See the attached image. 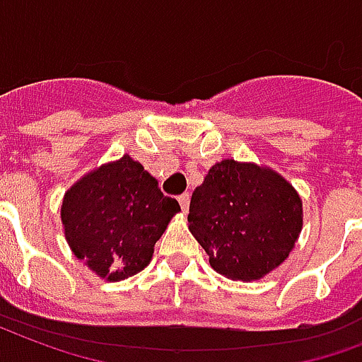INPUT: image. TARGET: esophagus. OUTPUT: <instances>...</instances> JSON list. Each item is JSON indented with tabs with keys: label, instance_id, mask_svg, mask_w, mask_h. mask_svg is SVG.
Masks as SVG:
<instances>
[{
	"label": "esophagus",
	"instance_id": "esophagus-1",
	"mask_svg": "<svg viewBox=\"0 0 362 362\" xmlns=\"http://www.w3.org/2000/svg\"><path fill=\"white\" fill-rule=\"evenodd\" d=\"M179 200V206H181V209H183V213L189 211V204H190V196L189 194H181L177 198Z\"/></svg>",
	"mask_w": 362,
	"mask_h": 362
}]
</instances>
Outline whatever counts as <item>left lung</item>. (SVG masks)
<instances>
[{"instance_id": "1", "label": "left lung", "mask_w": 362, "mask_h": 362, "mask_svg": "<svg viewBox=\"0 0 362 362\" xmlns=\"http://www.w3.org/2000/svg\"><path fill=\"white\" fill-rule=\"evenodd\" d=\"M189 230L221 276L253 281L287 259L302 230V200L270 168L223 160L190 198Z\"/></svg>"}]
</instances>
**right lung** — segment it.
Returning a JSON list of instances; mask_svg holds the SVG:
<instances>
[{
	"label": "right lung",
	"instance_id": "obj_1",
	"mask_svg": "<svg viewBox=\"0 0 362 362\" xmlns=\"http://www.w3.org/2000/svg\"><path fill=\"white\" fill-rule=\"evenodd\" d=\"M181 211L139 162L124 155L81 177L62 202V225L74 255L96 276L120 281L141 272L168 223Z\"/></svg>",
	"mask_w": 362,
	"mask_h": 362
}]
</instances>
